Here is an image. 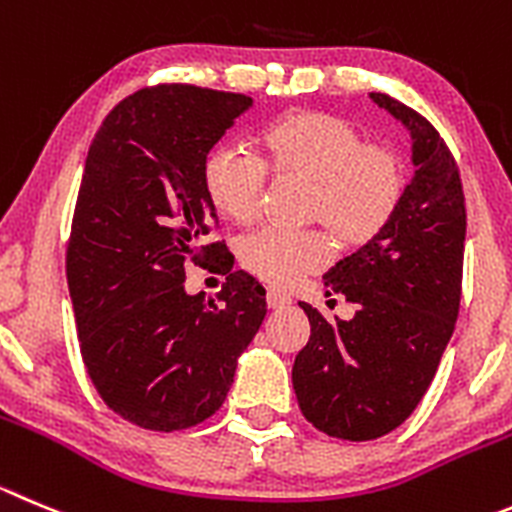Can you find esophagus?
Listing matches in <instances>:
<instances>
[{
  "mask_svg": "<svg viewBox=\"0 0 512 512\" xmlns=\"http://www.w3.org/2000/svg\"><path fill=\"white\" fill-rule=\"evenodd\" d=\"M290 303H293V300H290V295L280 293V290H267V308L270 310L288 308Z\"/></svg>",
  "mask_w": 512,
  "mask_h": 512,
  "instance_id": "34e87169",
  "label": "esophagus"
}]
</instances>
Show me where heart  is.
I'll list each match as a JSON object with an SVG mask.
<instances>
[{
	"instance_id": "obj_1",
	"label": "heart",
	"mask_w": 512,
	"mask_h": 512,
	"mask_svg": "<svg viewBox=\"0 0 512 512\" xmlns=\"http://www.w3.org/2000/svg\"><path fill=\"white\" fill-rule=\"evenodd\" d=\"M265 174L308 186L305 219L321 222L341 247H364L394 219L404 197V166L384 146L366 143L353 123L331 113H293L265 128L257 156L222 146L202 169L209 204L234 224L257 214ZM328 257L321 232L257 229L237 245V260L278 288L298 283Z\"/></svg>"
}]
</instances>
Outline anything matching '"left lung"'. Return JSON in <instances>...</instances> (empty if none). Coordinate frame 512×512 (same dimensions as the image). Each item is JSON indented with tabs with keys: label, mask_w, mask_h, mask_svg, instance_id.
<instances>
[{
	"label": "left lung",
	"mask_w": 512,
	"mask_h": 512,
	"mask_svg": "<svg viewBox=\"0 0 512 512\" xmlns=\"http://www.w3.org/2000/svg\"><path fill=\"white\" fill-rule=\"evenodd\" d=\"M371 100L412 136L414 176L384 232L323 275L326 295L356 305L351 321L300 303L310 338L293 364L303 417L348 442L389 434L427 394L455 331L467 229L447 143L409 105L386 93Z\"/></svg>",
	"instance_id": "8db88e82"
}]
</instances>
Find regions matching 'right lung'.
Wrapping results in <instances>:
<instances>
[{"instance_id":"right-lung-1","label":"right lung","mask_w":512,"mask_h":512,"mask_svg":"<svg viewBox=\"0 0 512 512\" xmlns=\"http://www.w3.org/2000/svg\"><path fill=\"white\" fill-rule=\"evenodd\" d=\"M250 95L197 85L138 90L90 143L68 245L80 353L116 414L154 432L212 417L265 321V288L232 272L202 184L214 143ZM189 261L228 275L217 301L185 293Z\"/></svg>"}]
</instances>
